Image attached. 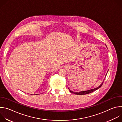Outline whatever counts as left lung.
I'll return each instance as SVG.
<instances>
[{
    "label": "left lung",
    "mask_w": 122,
    "mask_h": 122,
    "mask_svg": "<svg viewBox=\"0 0 122 122\" xmlns=\"http://www.w3.org/2000/svg\"><path fill=\"white\" fill-rule=\"evenodd\" d=\"M106 75H107V74L105 75V77H106ZM105 80V79H104ZM104 80H103V82H102V83L98 86V87H97V88H94V89H90V90H87V91H81V92H73V91H71L70 89H69V90L70 91V92H71V93H73V94H75V95H86V94H89V93H92V92H94V91H96V90H97V89H99V88H100L101 87V86L102 85V84H103V82H104Z\"/></svg>",
    "instance_id": "1"
}]
</instances>
